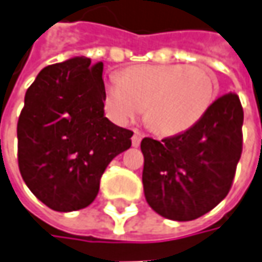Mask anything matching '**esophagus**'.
Wrapping results in <instances>:
<instances>
[{"mask_svg": "<svg viewBox=\"0 0 262 262\" xmlns=\"http://www.w3.org/2000/svg\"><path fill=\"white\" fill-rule=\"evenodd\" d=\"M142 138H143V133L139 130H135L133 136H132V145H133V146H139Z\"/></svg>", "mask_w": 262, "mask_h": 262, "instance_id": "34e87169", "label": "esophagus"}]
</instances>
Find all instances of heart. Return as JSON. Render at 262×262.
<instances>
[{
  "label": "heart",
  "mask_w": 262,
  "mask_h": 262,
  "mask_svg": "<svg viewBox=\"0 0 262 262\" xmlns=\"http://www.w3.org/2000/svg\"><path fill=\"white\" fill-rule=\"evenodd\" d=\"M217 93V77L206 67L146 65L108 78L105 104L123 124L138 119L146 107V120L154 130L177 135L203 119Z\"/></svg>",
  "instance_id": "b5f03b06"
}]
</instances>
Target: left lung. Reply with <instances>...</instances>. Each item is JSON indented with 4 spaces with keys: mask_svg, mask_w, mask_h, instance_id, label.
<instances>
[{
    "mask_svg": "<svg viewBox=\"0 0 262 262\" xmlns=\"http://www.w3.org/2000/svg\"><path fill=\"white\" fill-rule=\"evenodd\" d=\"M244 110L222 95L191 129L162 140L143 138L142 183L148 204L171 221H194L229 193L242 154Z\"/></svg>",
    "mask_w": 262,
    "mask_h": 262,
    "instance_id": "1",
    "label": "left lung"
}]
</instances>
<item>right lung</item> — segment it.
Returning <instances> with one entry per match:
<instances>
[{
  "instance_id": "obj_1",
  "label": "right lung",
  "mask_w": 262,
  "mask_h": 262,
  "mask_svg": "<svg viewBox=\"0 0 262 262\" xmlns=\"http://www.w3.org/2000/svg\"><path fill=\"white\" fill-rule=\"evenodd\" d=\"M103 63L74 58L43 68L24 97L17 123L18 168L41 203L74 212L94 202L114 157L133 132L104 117Z\"/></svg>"
}]
</instances>
